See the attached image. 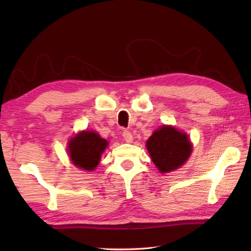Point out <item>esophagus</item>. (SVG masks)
I'll return each mask as SVG.
<instances>
[{"label":"esophagus","instance_id":"obj_1","mask_svg":"<svg viewBox=\"0 0 251 251\" xmlns=\"http://www.w3.org/2000/svg\"><path fill=\"white\" fill-rule=\"evenodd\" d=\"M123 138H124V140H125L127 143H130V142H132V140H134V137H132L131 132L128 131V130H124V131H123Z\"/></svg>","mask_w":251,"mask_h":251}]
</instances>
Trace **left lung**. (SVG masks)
<instances>
[{
  "label": "left lung",
  "mask_w": 251,
  "mask_h": 251,
  "mask_svg": "<svg viewBox=\"0 0 251 251\" xmlns=\"http://www.w3.org/2000/svg\"><path fill=\"white\" fill-rule=\"evenodd\" d=\"M146 147L152 162L162 174L182 166L192 153L189 136L168 125H163L154 131L147 140Z\"/></svg>",
  "instance_id": "obj_1"
}]
</instances>
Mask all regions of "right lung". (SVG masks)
I'll list each match as a JSON object with an SVG mask.
<instances>
[{
	"mask_svg": "<svg viewBox=\"0 0 251 251\" xmlns=\"http://www.w3.org/2000/svg\"><path fill=\"white\" fill-rule=\"evenodd\" d=\"M108 145V141L102 139L96 131L84 130L69 141L68 152L74 166L93 172L98 166L101 154Z\"/></svg>",
	"mask_w": 251,
	"mask_h": 251,
	"instance_id": "1",
	"label": "right lung"
}]
</instances>
